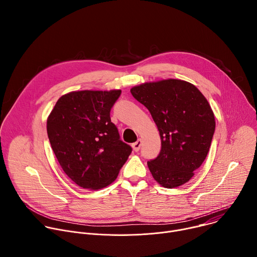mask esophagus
Wrapping results in <instances>:
<instances>
[{"mask_svg":"<svg viewBox=\"0 0 257 257\" xmlns=\"http://www.w3.org/2000/svg\"><path fill=\"white\" fill-rule=\"evenodd\" d=\"M141 143H142L141 139H138V140H137L136 142L132 143V148H133V151H134V152H138V151L140 150V146H141Z\"/></svg>","mask_w":257,"mask_h":257,"instance_id":"1","label":"esophagus"}]
</instances>
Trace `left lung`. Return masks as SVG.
Here are the masks:
<instances>
[{
    "label": "left lung",
    "mask_w": 257,
    "mask_h": 257,
    "mask_svg": "<svg viewBox=\"0 0 257 257\" xmlns=\"http://www.w3.org/2000/svg\"><path fill=\"white\" fill-rule=\"evenodd\" d=\"M158 126L162 150L148 162L154 179L166 188L187 183L204 162L215 129L212 109L193 84L179 79L145 82L130 89Z\"/></svg>",
    "instance_id": "8db88e82"
}]
</instances>
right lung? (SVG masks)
Instances as JSON below:
<instances>
[{
	"label": "right lung",
	"mask_w": 257,
	"mask_h": 257,
	"mask_svg": "<svg viewBox=\"0 0 257 257\" xmlns=\"http://www.w3.org/2000/svg\"><path fill=\"white\" fill-rule=\"evenodd\" d=\"M120 94V89L72 91L58 99L48 118V136L60 166L84 189L111 184L132 152L109 117Z\"/></svg>",
	"instance_id": "obj_1"
}]
</instances>
